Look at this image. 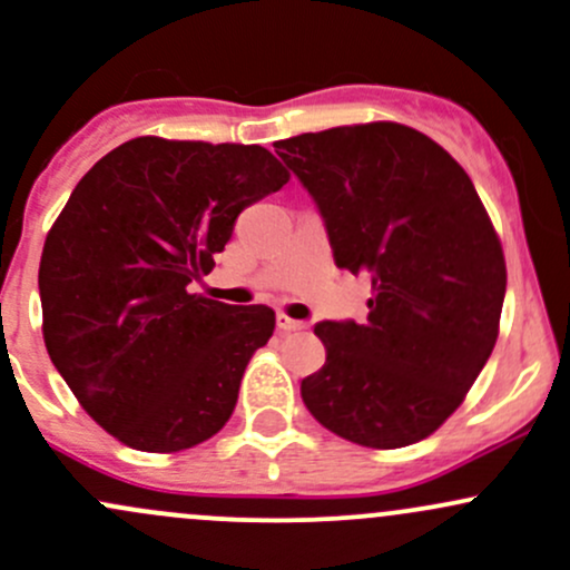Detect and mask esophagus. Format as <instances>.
I'll list each match as a JSON object with an SVG mask.
<instances>
[{
	"label": "esophagus",
	"mask_w": 570,
	"mask_h": 570,
	"mask_svg": "<svg viewBox=\"0 0 570 570\" xmlns=\"http://www.w3.org/2000/svg\"><path fill=\"white\" fill-rule=\"evenodd\" d=\"M275 325H278L281 333H295V331H303L305 322L301 320H292V316H286L284 311H281L278 316H275Z\"/></svg>",
	"instance_id": "1"
}]
</instances>
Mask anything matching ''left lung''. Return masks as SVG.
<instances>
[{
    "mask_svg": "<svg viewBox=\"0 0 570 570\" xmlns=\"http://www.w3.org/2000/svg\"><path fill=\"white\" fill-rule=\"evenodd\" d=\"M325 220L335 265L371 281L368 316L316 322L327 350L301 395L365 448L436 431L487 365L505 301V259L475 185L429 136L399 122L275 141Z\"/></svg>",
    "mask_w": 570,
    "mask_h": 570,
    "instance_id": "left-lung-1",
    "label": "left lung"
}]
</instances>
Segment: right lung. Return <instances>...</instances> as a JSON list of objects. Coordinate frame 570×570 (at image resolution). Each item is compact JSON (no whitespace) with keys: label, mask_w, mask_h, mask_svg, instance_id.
<instances>
[{"label":"right lung","mask_w":570,"mask_h":570,"mask_svg":"<svg viewBox=\"0 0 570 570\" xmlns=\"http://www.w3.org/2000/svg\"><path fill=\"white\" fill-rule=\"evenodd\" d=\"M289 183L259 144L130 139L98 160L40 259L43 338L83 410L147 453L209 440L275 311L196 295L237 215Z\"/></svg>","instance_id":"obj_1"}]
</instances>
